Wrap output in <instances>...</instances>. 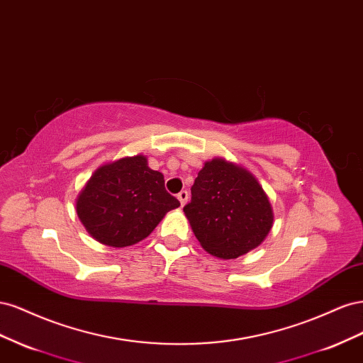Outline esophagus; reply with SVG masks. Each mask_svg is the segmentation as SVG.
Masks as SVG:
<instances>
[{"mask_svg":"<svg viewBox=\"0 0 363 363\" xmlns=\"http://www.w3.org/2000/svg\"><path fill=\"white\" fill-rule=\"evenodd\" d=\"M177 199H179V201H180V204H182V207L186 204V201H188V199H189V194H188V191H180L179 194H177Z\"/></svg>","mask_w":363,"mask_h":363,"instance_id":"1","label":"esophagus"}]
</instances>
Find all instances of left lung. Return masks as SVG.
Masks as SVG:
<instances>
[{
  "label": "left lung",
  "instance_id": "obj_1",
  "mask_svg": "<svg viewBox=\"0 0 363 363\" xmlns=\"http://www.w3.org/2000/svg\"><path fill=\"white\" fill-rule=\"evenodd\" d=\"M183 207L192 232L212 256L236 259L259 247L272 227L268 195L245 168L224 159L204 163Z\"/></svg>",
  "mask_w": 363,
  "mask_h": 363
}]
</instances>
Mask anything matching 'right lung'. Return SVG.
Masks as SVG:
<instances>
[{"label": "right lung", "mask_w": 363, "mask_h": 363, "mask_svg": "<svg viewBox=\"0 0 363 363\" xmlns=\"http://www.w3.org/2000/svg\"><path fill=\"white\" fill-rule=\"evenodd\" d=\"M179 206L180 201L164 189L163 174L152 171L142 155L103 164L75 201L87 233L115 248L140 242Z\"/></svg>", "instance_id": "right-lung-1"}]
</instances>
